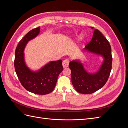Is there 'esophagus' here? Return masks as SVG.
<instances>
[{
  "label": "esophagus",
  "instance_id": "34e87169",
  "mask_svg": "<svg viewBox=\"0 0 128 128\" xmlns=\"http://www.w3.org/2000/svg\"><path fill=\"white\" fill-rule=\"evenodd\" d=\"M69 60L68 59H64L63 61H62V66L64 68H66L68 67L69 65Z\"/></svg>",
  "mask_w": 128,
  "mask_h": 128
}]
</instances>
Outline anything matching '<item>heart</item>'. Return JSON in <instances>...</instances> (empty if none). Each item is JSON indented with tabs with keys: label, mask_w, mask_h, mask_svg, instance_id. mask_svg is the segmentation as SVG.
Here are the masks:
<instances>
[{
	"label": "heart",
	"mask_w": 128,
	"mask_h": 128,
	"mask_svg": "<svg viewBox=\"0 0 128 128\" xmlns=\"http://www.w3.org/2000/svg\"><path fill=\"white\" fill-rule=\"evenodd\" d=\"M83 36L82 35H80V40H83Z\"/></svg>",
	"instance_id": "b5f03b06"
}]
</instances>
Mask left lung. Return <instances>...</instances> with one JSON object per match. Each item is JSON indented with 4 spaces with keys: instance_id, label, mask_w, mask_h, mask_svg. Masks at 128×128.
Here are the masks:
<instances>
[{
    "instance_id": "obj_1",
    "label": "left lung",
    "mask_w": 128,
    "mask_h": 128,
    "mask_svg": "<svg viewBox=\"0 0 128 128\" xmlns=\"http://www.w3.org/2000/svg\"><path fill=\"white\" fill-rule=\"evenodd\" d=\"M91 28L94 29L91 26ZM84 50L101 56L104 59L98 70L94 73L88 72L79 60H74L69 62L72 82L75 90L80 94H91L102 88L110 76L112 63L111 47L103 34L98 30L94 29L92 40Z\"/></svg>"
}]
</instances>
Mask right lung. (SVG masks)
I'll list each match as a JSON object with an SVG mask.
<instances>
[{"label":"right lung","instance_id":"obj_1","mask_svg":"<svg viewBox=\"0 0 128 128\" xmlns=\"http://www.w3.org/2000/svg\"><path fill=\"white\" fill-rule=\"evenodd\" d=\"M40 27L30 30L18 42L15 50L14 67L20 83L27 91L37 94H47L54 88L60 72L63 70L62 60L49 62L39 70L33 71L27 66L24 50L28 42L36 37Z\"/></svg>","mask_w":128,"mask_h":128}]
</instances>
